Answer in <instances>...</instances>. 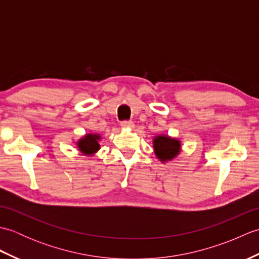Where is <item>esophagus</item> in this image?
Segmentation results:
<instances>
[{
    "instance_id": "obj_1",
    "label": "esophagus",
    "mask_w": 259,
    "mask_h": 259,
    "mask_svg": "<svg viewBox=\"0 0 259 259\" xmlns=\"http://www.w3.org/2000/svg\"><path fill=\"white\" fill-rule=\"evenodd\" d=\"M121 126H122L123 129H133L134 123L131 122V121H122V122H121Z\"/></svg>"
}]
</instances>
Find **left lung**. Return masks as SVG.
I'll use <instances>...</instances> for the list:
<instances>
[{"label":"left lung","instance_id":"obj_1","mask_svg":"<svg viewBox=\"0 0 259 259\" xmlns=\"http://www.w3.org/2000/svg\"><path fill=\"white\" fill-rule=\"evenodd\" d=\"M153 151L161 162L171 161L181 151L180 140L171 138L168 135H158L152 140Z\"/></svg>","mask_w":259,"mask_h":259}]
</instances>
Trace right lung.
Returning <instances> with one entry per match:
<instances>
[{"label": "right lung", "mask_w": 259, "mask_h": 259, "mask_svg": "<svg viewBox=\"0 0 259 259\" xmlns=\"http://www.w3.org/2000/svg\"><path fill=\"white\" fill-rule=\"evenodd\" d=\"M101 140V136L99 134H87L75 142L79 151L84 156H93L100 149L99 141Z\"/></svg>", "instance_id": "right-lung-1"}]
</instances>
